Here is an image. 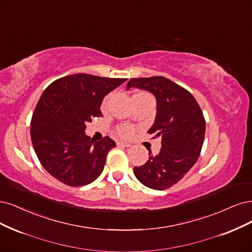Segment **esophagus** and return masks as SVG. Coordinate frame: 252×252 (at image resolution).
Masks as SVG:
<instances>
[{
    "label": "esophagus",
    "instance_id": "1",
    "mask_svg": "<svg viewBox=\"0 0 252 252\" xmlns=\"http://www.w3.org/2000/svg\"><path fill=\"white\" fill-rule=\"evenodd\" d=\"M118 146H120V147H125V148H129V147H131V145L128 144V143H125V142H119V143H118Z\"/></svg>",
    "mask_w": 252,
    "mask_h": 252
}]
</instances>
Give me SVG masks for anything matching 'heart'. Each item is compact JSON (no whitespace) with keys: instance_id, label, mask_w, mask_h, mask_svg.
Here are the masks:
<instances>
[{"instance_id":"heart-1","label":"heart","mask_w":252,"mask_h":252,"mask_svg":"<svg viewBox=\"0 0 252 252\" xmlns=\"http://www.w3.org/2000/svg\"><path fill=\"white\" fill-rule=\"evenodd\" d=\"M118 132L120 133V135H122L124 137H128L132 134L133 128L129 125H122L118 128Z\"/></svg>"}]
</instances>
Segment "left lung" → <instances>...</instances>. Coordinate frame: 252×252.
Returning a JSON list of instances; mask_svg holds the SVG:
<instances>
[{"instance_id":"1","label":"left lung","mask_w":252,"mask_h":252,"mask_svg":"<svg viewBox=\"0 0 252 252\" xmlns=\"http://www.w3.org/2000/svg\"><path fill=\"white\" fill-rule=\"evenodd\" d=\"M137 88L154 94L158 103L154 124L148 133L161 136V148L140 167L135 177L153 189L174 186L190 170L200 155L205 134V120L194 96L168 78H132L126 89Z\"/></svg>"}]
</instances>
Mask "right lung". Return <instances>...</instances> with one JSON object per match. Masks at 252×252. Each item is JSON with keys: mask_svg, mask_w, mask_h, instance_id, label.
Returning a JSON list of instances; mask_svg holds the SVG:
<instances>
[{"mask_svg": "<svg viewBox=\"0 0 252 252\" xmlns=\"http://www.w3.org/2000/svg\"><path fill=\"white\" fill-rule=\"evenodd\" d=\"M125 78L74 74L52 82L42 93L31 120L34 151L49 174L70 187L96 180L116 143L94 142L85 134L86 123L102 117L103 98Z\"/></svg>", "mask_w": 252, "mask_h": 252, "instance_id": "obj_1", "label": "right lung"}]
</instances>
